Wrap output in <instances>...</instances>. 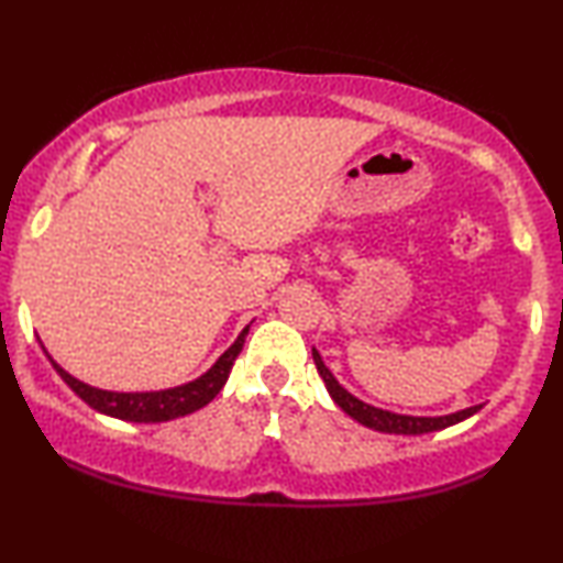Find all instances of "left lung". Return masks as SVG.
I'll use <instances>...</instances> for the list:
<instances>
[{
  "instance_id": "8db88e82",
  "label": "left lung",
  "mask_w": 563,
  "mask_h": 563,
  "mask_svg": "<svg viewBox=\"0 0 563 563\" xmlns=\"http://www.w3.org/2000/svg\"><path fill=\"white\" fill-rule=\"evenodd\" d=\"M312 358H314V366H318V374L322 376V382H325L330 399H333V402L341 407L349 418H353L356 422H361V426H366L372 430H379V433H391V435L435 433V430H443V428L456 426V422H464L466 418H472V415H476L484 407V405H474V407H466V410H456L451 415H435V418L382 410V407H374V405L364 402V399L353 397L351 391L335 379L333 372L325 366V361H322L318 349H312Z\"/></svg>"
}]
</instances>
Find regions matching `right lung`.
<instances>
[{
  "label": "right lung",
  "mask_w": 563,
  "mask_h": 563,
  "mask_svg": "<svg viewBox=\"0 0 563 563\" xmlns=\"http://www.w3.org/2000/svg\"><path fill=\"white\" fill-rule=\"evenodd\" d=\"M249 328L251 325H245L241 330V335L235 338V343L230 345V349L222 353V356L214 361L202 376H197V379H191L187 384H179V387H168L158 391H112V389L91 387V384L68 374L64 366H58L51 353L45 351L41 338H37V343H41L43 353L48 356L60 379H64L68 387H71V391H76V395H79L91 410L110 415V418H118V420H128V422H166V420H176V418H184V415L202 410L205 405H210L212 399L220 395V389L225 387L230 376V368L235 364L238 353L243 351Z\"/></svg>",
  "instance_id": "add662e5"
}]
</instances>
